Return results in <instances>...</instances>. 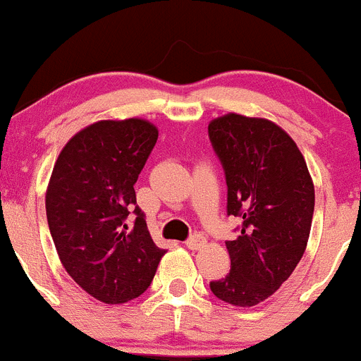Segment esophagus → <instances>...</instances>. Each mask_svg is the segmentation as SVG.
I'll return each instance as SVG.
<instances>
[{
  "instance_id": "esophagus-1",
  "label": "esophagus",
  "mask_w": 361,
  "mask_h": 361,
  "mask_svg": "<svg viewBox=\"0 0 361 361\" xmlns=\"http://www.w3.org/2000/svg\"><path fill=\"white\" fill-rule=\"evenodd\" d=\"M203 245H205V237H203V235H200V233L192 235V237L189 238V240H185V247L192 249V251H196V249L203 247Z\"/></svg>"
}]
</instances>
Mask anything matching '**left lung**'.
Segmentation results:
<instances>
[{
	"mask_svg": "<svg viewBox=\"0 0 361 361\" xmlns=\"http://www.w3.org/2000/svg\"><path fill=\"white\" fill-rule=\"evenodd\" d=\"M209 138L223 165L228 216L240 217L226 240L231 270L210 283L219 300L252 307L272 297L305 252L314 184L300 149L276 123L226 114L210 121Z\"/></svg>",
	"mask_w": 361,
	"mask_h": 361,
	"instance_id": "8db88e82",
	"label": "left lung"
}]
</instances>
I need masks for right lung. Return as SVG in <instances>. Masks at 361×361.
Masks as SVG:
<instances>
[{"label": "right lung", "instance_id": "1", "mask_svg": "<svg viewBox=\"0 0 361 361\" xmlns=\"http://www.w3.org/2000/svg\"><path fill=\"white\" fill-rule=\"evenodd\" d=\"M156 140L158 128L145 119L98 121L68 140L52 170L45 209L56 251L71 279L99 302L140 297L165 255L133 188ZM130 209L133 228L126 224Z\"/></svg>", "mask_w": 361, "mask_h": 361}]
</instances>
